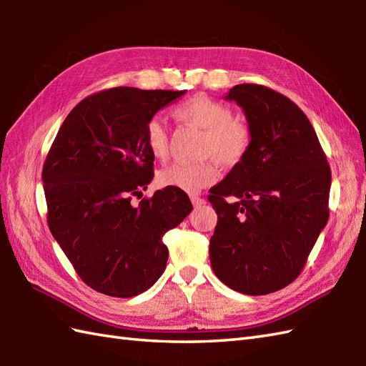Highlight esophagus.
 <instances>
[{
    "label": "esophagus",
    "mask_w": 366,
    "mask_h": 366,
    "mask_svg": "<svg viewBox=\"0 0 366 366\" xmlns=\"http://www.w3.org/2000/svg\"><path fill=\"white\" fill-rule=\"evenodd\" d=\"M190 199H192V204L195 206V207H198V206H203V204L206 203L204 198H199V197H192Z\"/></svg>",
    "instance_id": "34e87169"
}]
</instances>
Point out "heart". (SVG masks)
<instances>
[{"mask_svg":"<svg viewBox=\"0 0 366 366\" xmlns=\"http://www.w3.org/2000/svg\"><path fill=\"white\" fill-rule=\"evenodd\" d=\"M174 118L190 127L203 130L201 155L211 157L199 163H173L162 169L157 181L162 187L197 193L215 182L217 168L236 167L245 159L252 144V130L245 122L232 118L231 108L204 94H197L174 108ZM144 143L152 157L165 160L168 155V130L162 121L152 118L146 124Z\"/></svg>","mask_w":366,"mask_h":366,"instance_id":"obj_1","label":"heart"}]
</instances>
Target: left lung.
<instances>
[{
	"label": "left lung",
	"instance_id": "obj_1",
	"mask_svg": "<svg viewBox=\"0 0 366 366\" xmlns=\"http://www.w3.org/2000/svg\"><path fill=\"white\" fill-rule=\"evenodd\" d=\"M224 99L244 110L252 144L209 190L219 215L209 258L231 290L275 292L299 277L327 224L330 167L312 122L292 100L253 83L236 84Z\"/></svg>",
	"mask_w": 366,
	"mask_h": 366
}]
</instances>
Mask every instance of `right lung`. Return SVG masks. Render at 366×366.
Instances as JSON below:
<instances>
[{
	"label": "right lung",
	"instance_id": "1",
	"mask_svg": "<svg viewBox=\"0 0 366 366\" xmlns=\"http://www.w3.org/2000/svg\"><path fill=\"white\" fill-rule=\"evenodd\" d=\"M185 91L112 88L76 105L46 155L42 181L53 237L92 290L134 297L167 267L163 234L192 212L185 192L167 187L132 206L154 177L146 124Z\"/></svg>",
	"mask_w": 366,
	"mask_h": 366
}]
</instances>
